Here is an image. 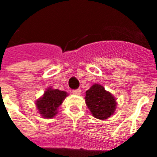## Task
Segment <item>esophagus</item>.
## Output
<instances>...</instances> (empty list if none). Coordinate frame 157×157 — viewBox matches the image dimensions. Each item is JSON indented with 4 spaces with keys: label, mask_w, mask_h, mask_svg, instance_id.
<instances>
[{
    "label": "esophagus",
    "mask_w": 157,
    "mask_h": 157,
    "mask_svg": "<svg viewBox=\"0 0 157 157\" xmlns=\"http://www.w3.org/2000/svg\"><path fill=\"white\" fill-rule=\"evenodd\" d=\"M72 93L75 95H79L81 94V90L79 89H77V90H72Z\"/></svg>",
    "instance_id": "obj_1"
}]
</instances>
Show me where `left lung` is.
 <instances>
[{"label":"left lung","mask_w":157,"mask_h":157,"mask_svg":"<svg viewBox=\"0 0 157 157\" xmlns=\"http://www.w3.org/2000/svg\"><path fill=\"white\" fill-rule=\"evenodd\" d=\"M85 101L93 116L99 120H106L116 110L114 97L99 84H94L86 92Z\"/></svg>","instance_id":"left-lung-1"}]
</instances>
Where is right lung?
<instances>
[{
  "mask_svg": "<svg viewBox=\"0 0 157 157\" xmlns=\"http://www.w3.org/2000/svg\"><path fill=\"white\" fill-rule=\"evenodd\" d=\"M67 94L65 91L54 90L52 88L47 89L44 95L36 101L37 109L39 113L44 118H52L57 114V109L63 103Z\"/></svg>",
  "mask_w": 157,
  "mask_h": 157,
  "instance_id": "obj_1",
  "label": "right lung"
}]
</instances>
